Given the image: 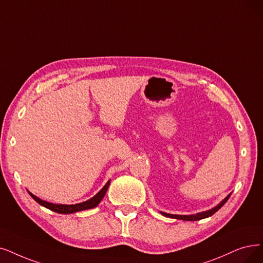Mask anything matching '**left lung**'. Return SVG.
<instances>
[{"label":"left lung","mask_w":263,"mask_h":263,"mask_svg":"<svg viewBox=\"0 0 263 263\" xmlns=\"http://www.w3.org/2000/svg\"><path fill=\"white\" fill-rule=\"evenodd\" d=\"M231 194H229L223 201L218 204L216 207L209 209V211L207 212H203V213H199V214H196V215H171V214H167V213H163L161 212V214L163 216H166V217H170V218H175V219H179V220H184V221H196V220H199V219H204V218H207V217H211L213 216L216 212H218L220 208H221L229 199Z\"/></svg>","instance_id":"1"}]
</instances>
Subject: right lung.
I'll return each instance as SVG.
<instances>
[{"label":"right lung","mask_w":263,"mask_h":263,"mask_svg":"<svg viewBox=\"0 0 263 263\" xmlns=\"http://www.w3.org/2000/svg\"><path fill=\"white\" fill-rule=\"evenodd\" d=\"M109 184H110V180L106 183V185H104L95 196L91 197L90 199H88V201H86V202L74 204V205L52 204V203L43 201V199L39 198L37 196H35V195L32 194V193H30L29 191H28V192H29V194L31 195V197H32L36 203H39L40 205H42V206H44V207L50 209V211H52V212L58 213V214H73V213L81 212V211H86V209H90V208H93V207L98 206V204L101 202V199L103 198L104 194H106V192H107V190H108V187H109Z\"/></svg>","instance_id":"obj_1"}]
</instances>
